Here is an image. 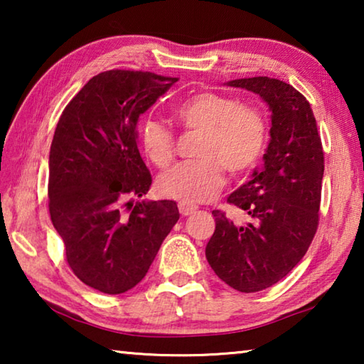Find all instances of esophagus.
<instances>
[{"mask_svg": "<svg viewBox=\"0 0 364 364\" xmlns=\"http://www.w3.org/2000/svg\"><path fill=\"white\" fill-rule=\"evenodd\" d=\"M178 208H180V213L183 215V217H188V215H193V213L197 210L196 205L188 204V202H180V204H178Z\"/></svg>", "mask_w": 364, "mask_h": 364, "instance_id": "1", "label": "esophagus"}]
</instances>
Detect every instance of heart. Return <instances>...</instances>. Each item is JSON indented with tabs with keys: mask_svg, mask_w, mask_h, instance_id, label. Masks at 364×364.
I'll return each instance as SVG.
<instances>
[{
	"mask_svg": "<svg viewBox=\"0 0 364 364\" xmlns=\"http://www.w3.org/2000/svg\"><path fill=\"white\" fill-rule=\"evenodd\" d=\"M188 130L200 133L196 156L159 176L157 191L181 202H204L218 193L225 167L231 173L254 168L268 143V122L260 109L244 106L231 96L202 91L175 109ZM141 147L154 165L165 168L173 160L175 139L167 127L149 120L141 127Z\"/></svg>",
	"mask_w": 364,
	"mask_h": 364,
	"instance_id": "heart-1",
	"label": "heart"
}]
</instances>
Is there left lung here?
<instances>
[{
    "instance_id": "obj_1",
    "label": "left lung",
    "mask_w": 364,
    "mask_h": 364,
    "mask_svg": "<svg viewBox=\"0 0 364 364\" xmlns=\"http://www.w3.org/2000/svg\"><path fill=\"white\" fill-rule=\"evenodd\" d=\"M260 96L271 112L263 167L228 197L249 215L237 225L213 210L205 257L215 274L239 292H258L291 273L315 236L324 154L316 120L304 96L282 80L237 78L226 83Z\"/></svg>"
}]
</instances>
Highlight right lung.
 <instances>
[{
	"instance_id": "add662e5",
	"label": "right lung",
	"mask_w": 364,
	"mask_h": 364,
	"mask_svg": "<svg viewBox=\"0 0 364 364\" xmlns=\"http://www.w3.org/2000/svg\"><path fill=\"white\" fill-rule=\"evenodd\" d=\"M176 78L107 70L67 104L49 151V213L67 263L86 286L123 294L144 278L180 218L173 200H141L152 178L138 120Z\"/></svg>"
}]
</instances>
